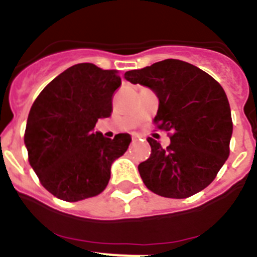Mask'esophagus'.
<instances>
[{
  "mask_svg": "<svg viewBox=\"0 0 257 257\" xmlns=\"http://www.w3.org/2000/svg\"><path fill=\"white\" fill-rule=\"evenodd\" d=\"M138 139H139V136H138V135H133V140H134V142H135V140H138Z\"/></svg>",
  "mask_w": 257,
  "mask_h": 257,
  "instance_id": "obj_1",
  "label": "esophagus"
}]
</instances>
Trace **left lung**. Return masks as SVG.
I'll return each mask as SVG.
<instances>
[{
    "mask_svg": "<svg viewBox=\"0 0 257 257\" xmlns=\"http://www.w3.org/2000/svg\"><path fill=\"white\" fill-rule=\"evenodd\" d=\"M124 78L157 95L154 122L171 134L166 149L148 139L151 157L138 166L147 188L167 198H187L205 189L228 160L233 134L230 106L219 82L176 59L128 70Z\"/></svg>",
    "mask_w": 257,
    "mask_h": 257,
    "instance_id": "obj_1",
    "label": "left lung"
}]
</instances>
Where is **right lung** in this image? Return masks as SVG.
<instances>
[{
    "mask_svg": "<svg viewBox=\"0 0 257 257\" xmlns=\"http://www.w3.org/2000/svg\"><path fill=\"white\" fill-rule=\"evenodd\" d=\"M119 86L117 70L81 63L52 79L32 105L24 134L29 163L59 199L77 202L103 192L113 162L128 148V134L109 139L94 131L97 119L112 113Z\"/></svg>",
    "mask_w": 257,
    "mask_h": 257,
    "instance_id": "right-lung-1",
    "label": "right lung"
}]
</instances>
